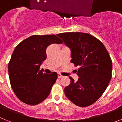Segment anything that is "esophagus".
<instances>
[{
	"label": "esophagus",
	"mask_w": 122,
	"mask_h": 122,
	"mask_svg": "<svg viewBox=\"0 0 122 122\" xmlns=\"http://www.w3.org/2000/svg\"><path fill=\"white\" fill-rule=\"evenodd\" d=\"M63 77V76H62V75H61L60 73H58V78H61V77Z\"/></svg>",
	"instance_id": "1"
}]
</instances>
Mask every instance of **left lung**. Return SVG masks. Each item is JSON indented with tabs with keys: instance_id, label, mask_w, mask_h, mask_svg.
<instances>
[{
	"instance_id": "left-lung-1",
	"label": "left lung",
	"mask_w": 122,
	"mask_h": 122,
	"mask_svg": "<svg viewBox=\"0 0 122 122\" xmlns=\"http://www.w3.org/2000/svg\"><path fill=\"white\" fill-rule=\"evenodd\" d=\"M71 49V62L79 66L78 81L72 77L64 89L66 97L76 106L87 107L97 101L108 86L112 63L102 43L90 34L67 32L57 34Z\"/></svg>"
}]
</instances>
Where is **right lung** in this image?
Listing matches in <instances>:
<instances>
[{
  "label": "right lung",
  "mask_w": 122,
  "mask_h": 122,
  "mask_svg": "<svg viewBox=\"0 0 122 122\" xmlns=\"http://www.w3.org/2000/svg\"><path fill=\"white\" fill-rule=\"evenodd\" d=\"M63 42L55 35H32L15 48L8 63L10 84L17 97L25 104L36 105L48 97L57 74H45L40 68L46 59V48Z\"/></svg>",
  "instance_id": "right-lung-1"
}]
</instances>
